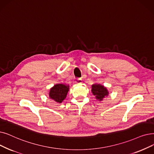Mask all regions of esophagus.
Here are the masks:
<instances>
[{
	"instance_id": "obj_1",
	"label": "esophagus",
	"mask_w": 154,
	"mask_h": 154,
	"mask_svg": "<svg viewBox=\"0 0 154 154\" xmlns=\"http://www.w3.org/2000/svg\"><path fill=\"white\" fill-rule=\"evenodd\" d=\"M75 82L78 84H81L82 83V80L81 79H78L75 81Z\"/></svg>"
}]
</instances>
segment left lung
<instances>
[{"label":"left lung","mask_w":154,"mask_h":154,"mask_svg":"<svg viewBox=\"0 0 154 154\" xmlns=\"http://www.w3.org/2000/svg\"><path fill=\"white\" fill-rule=\"evenodd\" d=\"M91 91L92 94L99 101H103V99L109 95V91L105 86L100 84H94L92 85Z\"/></svg>","instance_id":"8db88e82"}]
</instances>
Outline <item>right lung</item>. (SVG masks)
I'll return each mask as SVG.
<instances>
[{
    "instance_id": "obj_1",
    "label": "right lung",
    "mask_w": 154,
    "mask_h": 154,
    "mask_svg": "<svg viewBox=\"0 0 154 154\" xmlns=\"http://www.w3.org/2000/svg\"><path fill=\"white\" fill-rule=\"evenodd\" d=\"M69 91V85L64 84H56L50 89L49 97L58 103H62L66 98Z\"/></svg>"
}]
</instances>
